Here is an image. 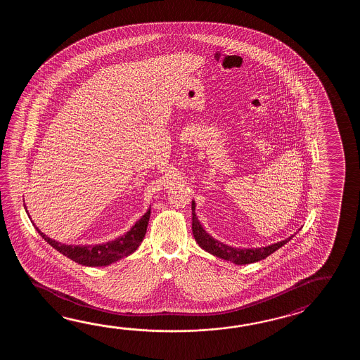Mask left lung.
I'll list each match as a JSON object with an SVG mask.
<instances>
[{"instance_id":"8db88e82","label":"left lung","mask_w":360,"mask_h":360,"mask_svg":"<svg viewBox=\"0 0 360 360\" xmlns=\"http://www.w3.org/2000/svg\"><path fill=\"white\" fill-rule=\"evenodd\" d=\"M191 208H193L191 229H193V236L195 238L199 247L203 248L207 252L214 255L216 257L230 261V262L237 264V265H247V264H252V262L264 260V259L268 257L269 255L276 252L278 248H281L288 240H291V238L293 237L292 236V237L287 238L285 240L278 242L274 245H266V247H261V248H234V247L224 245L221 242L216 240L214 238L211 237L207 233L206 230L203 229L197 214L194 212L195 211L194 200L191 202Z\"/></svg>"}]
</instances>
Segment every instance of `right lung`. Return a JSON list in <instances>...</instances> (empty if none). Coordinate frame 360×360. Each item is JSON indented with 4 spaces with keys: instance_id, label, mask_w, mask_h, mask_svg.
Masks as SVG:
<instances>
[{
    "instance_id": "obj_1",
    "label": "right lung",
    "mask_w": 360,
    "mask_h": 360,
    "mask_svg": "<svg viewBox=\"0 0 360 360\" xmlns=\"http://www.w3.org/2000/svg\"><path fill=\"white\" fill-rule=\"evenodd\" d=\"M149 216H150V210H148L146 214L123 237L117 238L115 240L108 242L104 245H92V247L91 245H61L54 239L47 237L46 234H44L34 224L33 225L39 231V236L44 238L49 245H53L55 250H58L70 260L76 261L84 266H107L115 261L121 260L123 257H127L129 255L138 250L139 245L146 237Z\"/></svg>"
}]
</instances>
